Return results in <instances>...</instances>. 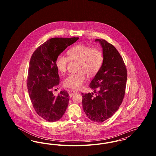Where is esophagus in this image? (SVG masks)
Returning a JSON list of instances; mask_svg holds the SVG:
<instances>
[{
  "label": "esophagus",
  "instance_id": "34e87169",
  "mask_svg": "<svg viewBox=\"0 0 156 156\" xmlns=\"http://www.w3.org/2000/svg\"><path fill=\"white\" fill-rule=\"evenodd\" d=\"M68 94L69 95V97H72L73 96H74V95H75V94H76L77 92L73 90H68Z\"/></svg>",
  "mask_w": 156,
  "mask_h": 156
}]
</instances>
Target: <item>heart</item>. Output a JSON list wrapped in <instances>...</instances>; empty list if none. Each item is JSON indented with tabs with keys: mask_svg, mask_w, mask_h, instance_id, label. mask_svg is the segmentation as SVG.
I'll return each instance as SVG.
<instances>
[{
	"mask_svg": "<svg viewBox=\"0 0 156 156\" xmlns=\"http://www.w3.org/2000/svg\"><path fill=\"white\" fill-rule=\"evenodd\" d=\"M67 55H58L55 61L57 70L64 73L67 70L70 61H77L75 73H71L64 80V85L71 89H80L85 83L87 75L89 77L95 76L100 71L104 62V54L97 47L87 45H75L68 50Z\"/></svg>",
	"mask_w": 156,
	"mask_h": 156,
	"instance_id": "obj_1",
	"label": "heart"
}]
</instances>
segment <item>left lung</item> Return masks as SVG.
<instances>
[{
    "mask_svg": "<svg viewBox=\"0 0 156 156\" xmlns=\"http://www.w3.org/2000/svg\"><path fill=\"white\" fill-rule=\"evenodd\" d=\"M103 49L104 62L90 83L97 93L82 94L83 109L89 119L102 122L118 110L125 94L127 73L124 61L116 48L104 39H96Z\"/></svg>",
    "mask_w": 156,
    "mask_h": 156,
    "instance_id": "obj_1",
    "label": "left lung"
}]
</instances>
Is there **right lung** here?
<instances>
[{
	"label": "right lung",
	"mask_w": 156,
	"mask_h": 156,
	"mask_svg": "<svg viewBox=\"0 0 156 156\" xmlns=\"http://www.w3.org/2000/svg\"><path fill=\"white\" fill-rule=\"evenodd\" d=\"M79 37L52 38L40 45L30 58L27 76V89L37 115L49 122L61 119L69 102L67 91L54 95L52 89L59 83L58 71L55 65L57 57Z\"/></svg>",
	"instance_id": "right-lung-1"
}]
</instances>
